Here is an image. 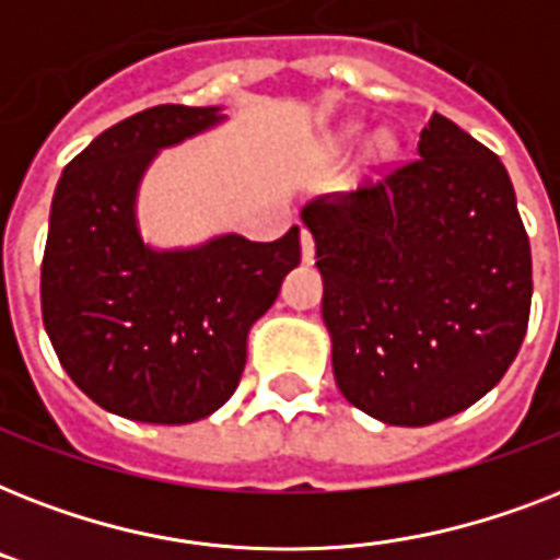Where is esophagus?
I'll return each mask as SVG.
<instances>
[{"mask_svg":"<svg viewBox=\"0 0 560 560\" xmlns=\"http://www.w3.org/2000/svg\"><path fill=\"white\" fill-rule=\"evenodd\" d=\"M314 258H316L314 237H311V232H302V261L314 264Z\"/></svg>","mask_w":560,"mask_h":560,"instance_id":"esophagus-1","label":"esophagus"}]
</instances>
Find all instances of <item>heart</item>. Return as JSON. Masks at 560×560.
<instances>
[{
  "label": "heart",
  "mask_w": 560,
  "mask_h": 560,
  "mask_svg": "<svg viewBox=\"0 0 560 560\" xmlns=\"http://www.w3.org/2000/svg\"><path fill=\"white\" fill-rule=\"evenodd\" d=\"M360 136H363V125H342L340 130H337V139H334V144L340 148V151H349V148H354V144L360 142ZM395 148H398V142H395V136L389 133V130H381V133L374 136L372 142V151L374 156H381V160H389L392 153H395Z\"/></svg>",
  "instance_id": "b5f03b06"
}]
</instances>
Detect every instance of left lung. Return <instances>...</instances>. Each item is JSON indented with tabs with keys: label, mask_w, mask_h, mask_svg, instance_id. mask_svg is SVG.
Returning a JSON list of instances; mask_svg holds the SVG:
<instances>
[{
	"label": "left lung",
	"mask_w": 560,
	"mask_h": 560,
	"mask_svg": "<svg viewBox=\"0 0 560 560\" xmlns=\"http://www.w3.org/2000/svg\"><path fill=\"white\" fill-rule=\"evenodd\" d=\"M418 156L302 206L337 386L395 427L435 424L494 389L532 305L529 237L500 156L439 113Z\"/></svg>",
	"instance_id": "1"
}]
</instances>
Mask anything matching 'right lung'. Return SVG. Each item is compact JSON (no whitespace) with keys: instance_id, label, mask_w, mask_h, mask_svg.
<instances>
[{"instance_id":"1","label":"right lung","mask_w":560,"mask_h":560,"mask_svg":"<svg viewBox=\"0 0 560 560\" xmlns=\"http://www.w3.org/2000/svg\"><path fill=\"white\" fill-rule=\"evenodd\" d=\"M226 121L162 104L92 139L55 188L39 276L43 325L74 386L107 412L191 424L232 398L246 337L302 258L299 226L261 244L223 232L160 249L139 229V188L160 151Z\"/></svg>"}]
</instances>
